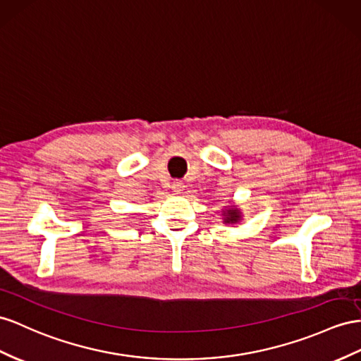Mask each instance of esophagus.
I'll list each match as a JSON object with an SVG mask.
<instances>
[{
  "label": "esophagus",
  "mask_w": 361,
  "mask_h": 361,
  "mask_svg": "<svg viewBox=\"0 0 361 361\" xmlns=\"http://www.w3.org/2000/svg\"><path fill=\"white\" fill-rule=\"evenodd\" d=\"M172 190L175 192V193H181L183 190H184V183L183 181H173L172 183Z\"/></svg>",
  "instance_id": "1"
}]
</instances>
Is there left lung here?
<instances>
[{"label": "left lung", "mask_w": 361, "mask_h": 361, "mask_svg": "<svg viewBox=\"0 0 361 361\" xmlns=\"http://www.w3.org/2000/svg\"><path fill=\"white\" fill-rule=\"evenodd\" d=\"M241 219H243V214L241 210L238 209V206H228V209L223 210V223L238 224Z\"/></svg>", "instance_id": "1"}]
</instances>
